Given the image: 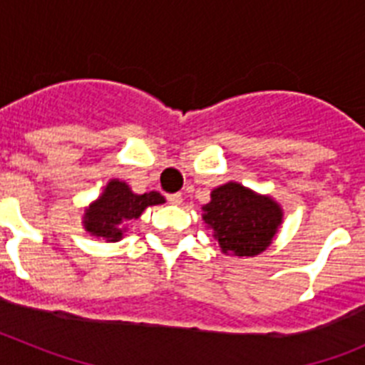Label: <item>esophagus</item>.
Wrapping results in <instances>:
<instances>
[{
  "label": "esophagus",
  "instance_id": "1",
  "mask_svg": "<svg viewBox=\"0 0 365 365\" xmlns=\"http://www.w3.org/2000/svg\"><path fill=\"white\" fill-rule=\"evenodd\" d=\"M166 199L170 205H180L182 202V195L180 193H170V195H166Z\"/></svg>",
  "mask_w": 365,
  "mask_h": 365
}]
</instances>
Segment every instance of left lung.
Wrapping results in <instances>:
<instances>
[{
  "label": "left lung",
  "instance_id": "1",
  "mask_svg": "<svg viewBox=\"0 0 365 365\" xmlns=\"http://www.w3.org/2000/svg\"><path fill=\"white\" fill-rule=\"evenodd\" d=\"M202 210V219L214 228L222 252L235 256L263 252L282 225V208L272 199L256 195L237 182L215 188Z\"/></svg>",
  "mask_w": 365,
  "mask_h": 365
}]
</instances>
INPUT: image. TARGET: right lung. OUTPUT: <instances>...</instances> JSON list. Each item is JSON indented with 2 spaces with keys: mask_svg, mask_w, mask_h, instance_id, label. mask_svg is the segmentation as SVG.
<instances>
[{
  "mask_svg": "<svg viewBox=\"0 0 365 365\" xmlns=\"http://www.w3.org/2000/svg\"><path fill=\"white\" fill-rule=\"evenodd\" d=\"M160 202H164V197L160 193L150 192L137 195L128 188L125 182L113 179L106 186L98 201L93 202L86 210L83 227L96 237L118 241L124 234V228H122L124 222L140 217V214L146 210L148 206L160 205Z\"/></svg>",
  "mask_w": 365,
  "mask_h": 365,
  "instance_id": "obj_1",
  "label": "right lung"
}]
</instances>
